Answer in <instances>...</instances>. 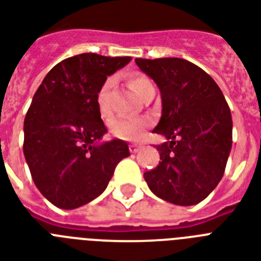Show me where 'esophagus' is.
<instances>
[{"instance_id":"34e87169","label":"esophagus","mask_w":261,"mask_h":261,"mask_svg":"<svg viewBox=\"0 0 261 261\" xmlns=\"http://www.w3.org/2000/svg\"><path fill=\"white\" fill-rule=\"evenodd\" d=\"M141 149V146L139 145H134V143H133V145H130V151L131 152H138V150Z\"/></svg>"}]
</instances>
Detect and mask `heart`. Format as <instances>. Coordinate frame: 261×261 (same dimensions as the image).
<instances>
[{"label":"heart","instance_id":"obj_1","mask_svg":"<svg viewBox=\"0 0 261 261\" xmlns=\"http://www.w3.org/2000/svg\"><path fill=\"white\" fill-rule=\"evenodd\" d=\"M127 82H128V86L142 97L149 91L154 90L149 77L141 72L128 73ZM111 86L112 80H106L97 92V107H99L101 116H109L111 112V107H110ZM147 126H149V122L142 118H118L111 123V134L119 139H123V141H139L145 134Z\"/></svg>","mask_w":261,"mask_h":261}]
</instances>
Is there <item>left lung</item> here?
I'll return each mask as SVG.
<instances>
[{
	"mask_svg": "<svg viewBox=\"0 0 261 261\" xmlns=\"http://www.w3.org/2000/svg\"><path fill=\"white\" fill-rule=\"evenodd\" d=\"M160 87L162 116L154 133L161 162L146 171L150 190L175 205H196L221 181L232 149V116L220 87L204 69L178 57L135 59Z\"/></svg>",
	"mask_w": 261,
	"mask_h": 261,
	"instance_id": "8db88e82",
	"label": "left lung"
}]
</instances>
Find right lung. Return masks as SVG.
<instances>
[{
	"instance_id": "right-lung-1",
	"label": "right lung",
	"mask_w": 261,
	"mask_h": 261,
	"mask_svg": "<svg viewBox=\"0 0 261 261\" xmlns=\"http://www.w3.org/2000/svg\"><path fill=\"white\" fill-rule=\"evenodd\" d=\"M131 57L82 54L60 61L36 91L24 120V155L37 189L61 209L100 196L116 165L130 155L120 139L96 145L107 133L97 92Z\"/></svg>"
}]
</instances>
